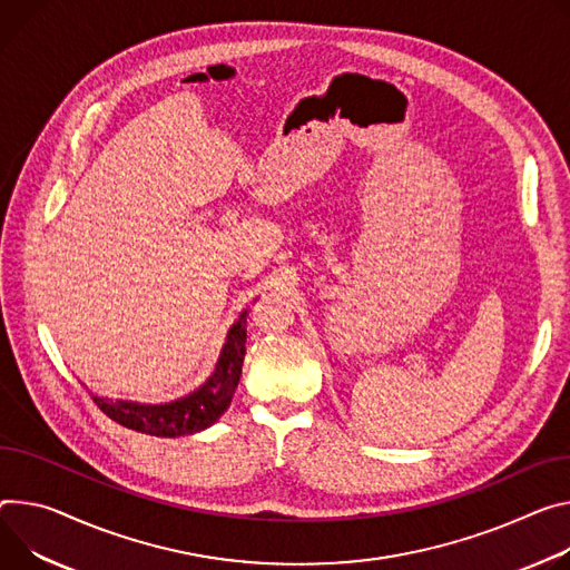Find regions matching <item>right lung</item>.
I'll return each instance as SVG.
<instances>
[{
    "instance_id": "obj_1",
    "label": "right lung",
    "mask_w": 570,
    "mask_h": 570,
    "mask_svg": "<svg viewBox=\"0 0 570 570\" xmlns=\"http://www.w3.org/2000/svg\"><path fill=\"white\" fill-rule=\"evenodd\" d=\"M245 316L234 323L227 334V343L218 358L216 373L206 380L190 395L168 402V404H138V402H109L92 395V402L116 423L127 430H136L151 436H184L214 425L227 411L234 391L240 380V368L245 358Z\"/></svg>"
}]
</instances>
